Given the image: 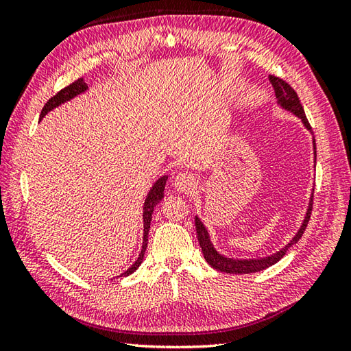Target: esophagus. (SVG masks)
Masks as SVG:
<instances>
[{
	"label": "esophagus",
	"instance_id": "esophagus-1",
	"mask_svg": "<svg viewBox=\"0 0 351 351\" xmlns=\"http://www.w3.org/2000/svg\"><path fill=\"white\" fill-rule=\"evenodd\" d=\"M173 184H175V189L178 191L189 193V191H191L193 189H195L196 180H195V176L190 173V171H181V173H178L175 176Z\"/></svg>",
	"mask_w": 351,
	"mask_h": 351
}]
</instances>
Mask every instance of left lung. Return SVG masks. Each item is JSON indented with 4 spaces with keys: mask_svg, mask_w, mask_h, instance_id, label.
Masks as SVG:
<instances>
[{
    "mask_svg": "<svg viewBox=\"0 0 351 351\" xmlns=\"http://www.w3.org/2000/svg\"><path fill=\"white\" fill-rule=\"evenodd\" d=\"M270 83L273 84L274 88V93H276V98H278V104L280 107H283L285 110L291 111V113H294L297 117L302 119L303 125L306 126L309 131H312L311 125L306 119V114H304V110L300 104L299 96H297V92L294 90L293 87H291L287 81H283L279 77H274L270 75ZM314 154L317 156V147H315V138H314ZM314 197V196H312ZM311 211H312V199H311V205L308 208V213H306V217H304L303 223H302V228L299 229V232L295 234V237L291 240L285 247L282 250H279L278 253H274V255L268 256V258H259V259H232V258H226L220 255V253L214 249V245L211 244L210 240V235H208L206 229L204 226V223L199 220V217L195 219L196 223V232H197V240L200 247H202V253L206 259V263L210 264L213 268L223 273H232V274H249V273H256L261 270H265V268L271 267L273 264L278 263L285 255L287 250L291 247V245L295 244L297 241L300 240L304 229L308 226V221L311 219Z\"/></svg>",
    "mask_w": 351,
    "mask_h": 351,
    "instance_id": "left-lung-1",
    "label": "left lung"
}]
</instances>
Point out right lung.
<instances>
[{"label":"right lung","mask_w":351,"mask_h":351,"mask_svg":"<svg viewBox=\"0 0 351 351\" xmlns=\"http://www.w3.org/2000/svg\"><path fill=\"white\" fill-rule=\"evenodd\" d=\"M87 90V84L83 81V78H78L77 81H73L72 84H69L68 87L62 88L60 92H58L57 95L52 96L51 99H48V102L45 104L43 108H42V113H40V119L48 113V111H51L52 108H56L58 106H62L63 102L66 101H71L72 98H75L77 95L83 93ZM166 181H167V176H162L160 178L158 181H156L154 184V187L151 189V191H149V195L145 200V206H143V245H141V252L140 255L137 258L136 263H134L128 270H126L125 273H122V276H130L131 273H134L138 268V265L143 263V258H145V252H146V247H147V237H149V228H151V220H152V213H154V208L156 204H160V200L162 199L164 196V187H166Z\"/></svg>","instance_id":"obj_1"}]
</instances>
